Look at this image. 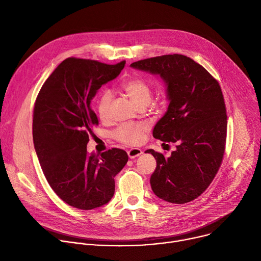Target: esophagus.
Listing matches in <instances>:
<instances>
[{"instance_id":"esophagus-1","label":"esophagus","mask_w":261,"mask_h":261,"mask_svg":"<svg viewBox=\"0 0 261 261\" xmlns=\"http://www.w3.org/2000/svg\"><path fill=\"white\" fill-rule=\"evenodd\" d=\"M142 154V151L140 150V148H131V150L128 151V156L130 159H133V158H136L138 157L139 155Z\"/></svg>"}]
</instances>
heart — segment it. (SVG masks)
<instances>
[{"instance_id": "heart-1", "label": "heart", "mask_w": 261, "mask_h": 261, "mask_svg": "<svg viewBox=\"0 0 261 261\" xmlns=\"http://www.w3.org/2000/svg\"><path fill=\"white\" fill-rule=\"evenodd\" d=\"M122 90L139 108L145 107L152 100V87L142 79L133 77L122 83ZM113 101V93L103 90L96 99V111L101 120L108 118L109 107ZM147 130V126L142 123H125L120 125L114 132L116 140L126 145H136L143 139V135Z\"/></svg>"}]
</instances>
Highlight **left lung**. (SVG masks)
<instances>
[{
  "instance_id": "1",
  "label": "left lung",
  "mask_w": 261,
  "mask_h": 261,
  "mask_svg": "<svg viewBox=\"0 0 261 261\" xmlns=\"http://www.w3.org/2000/svg\"><path fill=\"white\" fill-rule=\"evenodd\" d=\"M159 75L167 84L169 105L153 136L175 142L169 158L147 150L157 167L151 176L154 193L171 203H187L201 195L216 176L225 153L227 114L218 81L184 55H164L130 65Z\"/></svg>"
}]
</instances>
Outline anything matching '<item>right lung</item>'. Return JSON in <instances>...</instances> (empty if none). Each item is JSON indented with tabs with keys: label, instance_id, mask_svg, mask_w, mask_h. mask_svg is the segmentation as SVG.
I'll return each instance as SVG.
<instances>
[{
	"label": "right lung",
	"instance_id": "obj_1",
	"mask_svg": "<svg viewBox=\"0 0 261 261\" xmlns=\"http://www.w3.org/2000/svg\"><path fill=\"white\" fill-rule=\"evenodd\" d=\"M125 64L68 58L50 74L35 101L33 140L42 171L55 193L80 210L102 206L113 198L115 176L128 161L127 153L117 147L101 155L87 151L92 128L99 124L91 100Z\"/></svg>",
	"mask_w": 261,
	"mask_h": 261
}]
</instances>
